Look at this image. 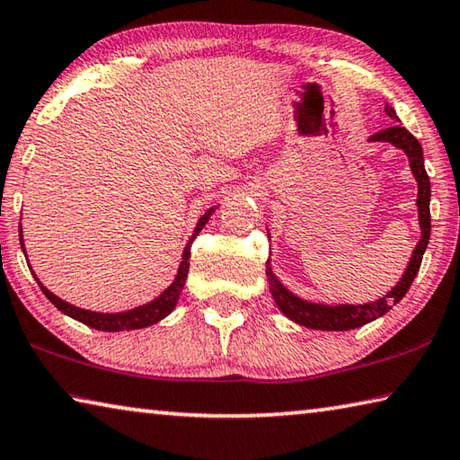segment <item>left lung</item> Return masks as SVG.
<instances>
[{
  "label": "left lung",
  "mask_w": 460,
  "mask_h": 460,
  "mask_svg": "<svg viewBox=\"0 0 460 460\" xmlns=\"http://www.w3.org/2000/svg\"><path fill=\"white\" fill-rule=\"evenodd\" d=\"M385 113L395 121V126L379 131L376 136H371L369 142H387L408 155L410 170L418 182L416 207H418V223H420V231H422V237H420L418 245L414 247V252H411V258L408 261L406 271H403V276L400 278V282L395 284L385 296H381L377 300L365 302V305H321V302H310V300L300 298V296H296L294 292L288 290L282 282H279L268 260L266 274H268L271 298H274L276 306L282 310L286 318H290L292 323L300 326H306V329L353 331L371 321H376L379 316H384L387 310H392L403 298V296H406V292L410 290V286L418 274L420 263H422V255L426 252L428 239H430V178H428L426 168H424L422 146H420L418 139L402 126L400 118L395 115V109L389 103H385Z\"/></svg>",
  "instance_id": "obj_1"
}]
</instances>
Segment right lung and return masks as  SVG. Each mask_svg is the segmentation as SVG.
I'll list each match as a JSON object with an SVG mask.
<instances>
[{
	"mask_svg": "<svg viewBox=\"0 0 460 460\" xmlns=\"http://www.w3.org/2000/svg\"><path fill=\"white\" fill-rule=\"evenodd\" d=\"M217 211V207H211L208 211L200 217L197 227H194L192 235L189 239V243L184 245V252H182V258H181V266H178L176 276L172 279V284H170L164 292L160 296H155L154 300L147 302V305H139L136 308H129V310H121V313H95V310H87V308H79L71 305V302L58 298L57 294H52L49 288H46L38 276L32 271V276L36 278L38 286H40V290L44 292L46 298H49L54 306H57L62 314L75 318V321H79L83 324L91 326V329H97V331H105V332H119V331H136V329H146V326H152L155 323H160L162 318H166L172 310L176 308V302L181 298V292L184 288L186 282V276H189V260H190V245L194 237L199 235L200 229L205 227L211 219V215ZM20 245H22V252L26 255V247H24V235H22V223H20ZM28 258V255H26ZM30 268V266H28Z\"/></svg>",
	"mask_w": 460,
	"mask_h": 460,
	"instance_id": "obj_1",
	"label": "right lung"
}]
</instances>
